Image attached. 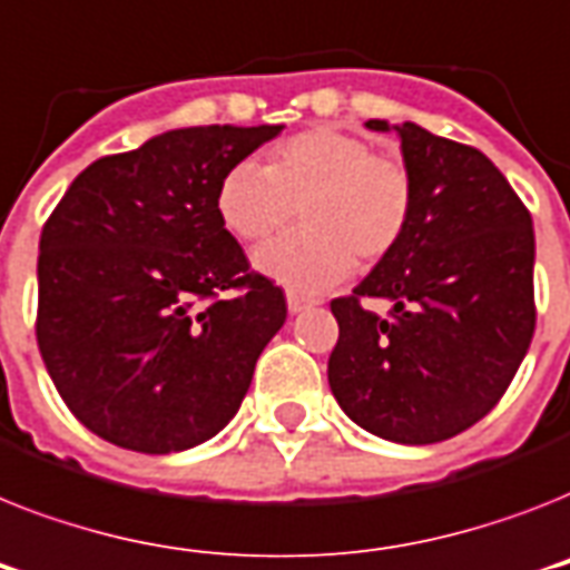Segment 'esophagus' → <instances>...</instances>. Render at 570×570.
<instances>
[{
  "label": "esophagus",
  "mask_w": 570,
  "mask_h": 570,
  "mask_svg": "<svg viewBox=\"0 0 570 570\" xmlns=\"http://www.w3.org/2000/svg\"><path fill=\"white\" fill-rule=\"evenodd\" d=\"M313 304H318V298L298 293V289H286V307H289V313H301V309L313 307Z\"/></svg>",
  "instance_id": "esophagus-1"
}]
</instances>
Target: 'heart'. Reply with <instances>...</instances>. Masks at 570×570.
<instances>
[{"mask_svg": "<svg viewBox=\"0 0 570 570\" xmlns=\"http://www.w3.org/2000/svg\"><path fill=\"white\" fill-rule=\"evenodd\" d=\"M222 225L243 243H266L293 222L304 228L266 245L257 266L298 289H322L395 252L413 219V178L357 134L309 128L269 151L266 166H230L216 193Z\"/></svg>", "mask_w": 570, "mask_h": 570, "instance_id": "b5f03b06", "label": "heart"}]
</instances>
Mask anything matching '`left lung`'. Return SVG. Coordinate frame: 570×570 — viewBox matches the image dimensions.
<instances>
[{
	"label": "left lung",
	"instance_id": "left-lung-1",
	"mask_svg": "<svg viewBox=\"0 0 570 570\" xmlns=\"http://www.w3.org/2000/svg\"><path fill=\"white\" fill-rule=\"evenodd\" d=\"M401 137L413 219L351 295L331 301L340 340L327 381L351 421L401 445H433L478 424L503 397L535 331L533 219L474 146L415 122ZM381 297L391 313L362 304Z\"/></svg>",
	"mask_w": 570,
	"mask_h": 570
}]
</instances>
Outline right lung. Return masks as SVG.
Listing matches in <instances>:
<instances>
[{
    "label": "right lung",
    "mask_w": 570,
    "mask_h": 570,
    "mask_svg": "<svg viewBox=\"0 0 570 570\" xmlns=\"http://www.w3.org/2000/svg\"><path fill=\"white\" fill-rule=\"evenodd\" d=\"M284 125H198L99 157L40 234L37 345L69 413L105 442L187 451L243 404L284 289L222 225L230 166Z\"/></svg>",
    "instance_id": "obj_1"
}]
</instances>
